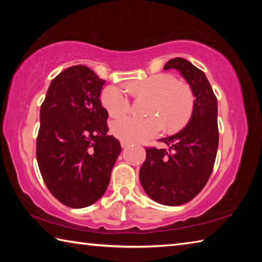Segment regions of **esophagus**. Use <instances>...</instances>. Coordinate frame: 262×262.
<instances>
[{
  "instance_id": "esophagus-1",
  "label": "esophagus",
  "mask_w": 262,
  "mask_h": 262,
  "mask_svg": "<svg viewBox=\"0 0 262 262\" xmlns=\"http://www.w3.org/2000/svg\"><path fill=\"white\" fill-rule=\"evenodd\" d=\"M120 144H121L122 148H126V147H128V145H129L130 143H129V142H127V141L121 140V141H120Z\"/></svg>"
}]
</instances>
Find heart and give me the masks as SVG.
Here are the masks:
<instances>
[{
    "label": "heart",
    "mask_w": 262,
    "mask_h": 262,
    "mask_svg": "<svg viewBox=\"0 0 262 262\" xmlns=\"http://www.w3.org/2000/svg\"><path fill=\"white\" fill-rule=\"evenodd\" d=\"M127 89L137 95L152 97L155 101L151 113L162 117L171 129L181 127L188 120L193 104L192 94L187 86L179 84L170 75H154L143 81L129 83ZM101 101L107 113L113 118L122 117L130 107V100L127 92L118 85L106 88L101 95ZM161 119L152 117L142 120L126 117L112 123V133L123 141L144 142L163 129L164 123Z\"/></svg>",
    "instance_id": "b5f03b06"
}]
</instances>
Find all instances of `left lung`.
Wrapping results in <instances>:
<instances>
[{
	"label": "left lung",
	"instance_id": "8db88e82",
	"mask_svg": "<svg viewBox=\"0 0 262 262\" xmlns=\"http://www.w3.org/2000/svg\"><path fill=\"white\" fill-rule=\"evenodd\" d=\"M181 74L195 97L187 125L159 141L167 149L147 148L140 181L150 199L164 206H180L205 187L219 148L217 99L206 74L183 57L172 59L164 70Z\"/></svg>",
	"mask_w": 262,
	"mask_h": 262
}]
</instances>
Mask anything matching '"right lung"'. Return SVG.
I'll use <instances>...</instances> for the list:
<instances>
[{"instance_id":"1","label":"right lung","mask_w":262,"mask_h":262,"mask_svg":"<svg viewBox=\"0 0 262 262\" xmlns=\"http://www.w3.org/2000/svg\"><path fill=\"white\" fill-rule=\"evenodd\" d=\"M106 81L85 66L60 73L40 108L39 170L50 192L70 208L94 205L107 189L121 145L108 135L99 99Z\"/></svg>"}]
</instances>
